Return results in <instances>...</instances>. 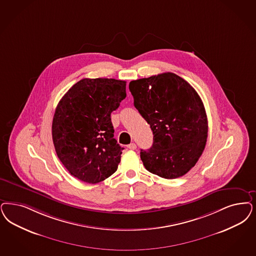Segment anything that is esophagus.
I'll list each match as a JSON object with an SVG mask.
<instances>
[{
  "mask_svg": "<svg viewBox=\"0 0 256 256\" xmlns=\"http://www.w3.org/2000/svg\"><path fill=\"white\" fill-rule=\"evenodd\" d=\"M128 148L130 150H135L137 148V146H136L134 142H132L130 144H128Z\"/></svg>",
  "mask_w": 256,
  "mask_h": 256,
  "instance_id": "esophagus-1",
  "label": "esophagus"
}]
</instances>
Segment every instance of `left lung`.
<instances>
[{"mask_svg":"<svg viewBox=\"0 0 256 256\" xmlns=\"http://www.w3.org/2000/svg\"><path fill=\"white\" fill-rule=\"evenodd\" d=\"M130 90L153 132L152 146L140 153L144 168L168 180L186 175L202 156L208 136L200 97L173 72L132 80Z\"/></svg>","mask_w":256,"mask_h":256,"instance_id":"left-lung-1","label":"left lung"}]
</instances>
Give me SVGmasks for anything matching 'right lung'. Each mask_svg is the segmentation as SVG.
Here are the masks:
<instances>
[{"mask_svg": "<svg viewBox=\"0 0 256 256\" xmlns=\"http://www.w3.org/2000/svg\"><path fill=\"white\" fill-rule=\"evenodd\" d=\"M126 84L114 78H84L58 104L52 124L54 146L70 175L97 184L118 168L123 148L114 138L110 114L126 98Z\"/></svg>", "mask_w": 256, "mask_h": 256, "instance_id": "add662e5", "label": "right lung"}]
</instances>
